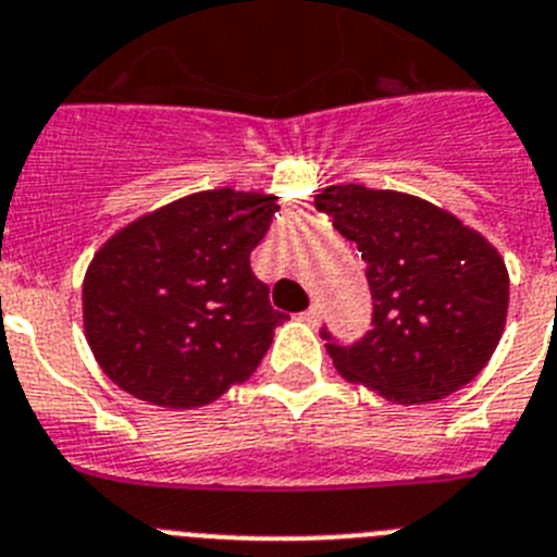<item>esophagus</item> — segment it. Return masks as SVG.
<instances>
[{"label": "esophagus", "mask_w": 557, "mask_h": 557, "mask_svg": "<svg viewBox=\"0 0 557 557\" xmlns=\"http://www.w3.org/2000/svg\"><path fill=\"white\" fill-rule=\"evenodd\" d=\"M299 319H302V322H308V324H315V322H319V308H315V305H310L308 310H302V313H299Z\"/></svg>", "instance_id": "34e87169"}]
</instances>
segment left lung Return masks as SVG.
I'll use <instances>...</instances> for the list:
<instances>
[{
  "label": "left lung",
  "instance_id": "left-lung-1",
  "mask_svg": "<svg viewBox=\"0 0 557 557\" xmlns=\"http://www.w3.org/2000/svg\"><path fill=\"white\" fill-rule=\"evenodd\" d=\"M315 210L358 244L372 330L330 358L352 383L399 405L449 397L488 363L508 313V272L483 235L419 197L330 185Z\"/></svg>",
  "mask_w": 557,
  "mask_h": 557
}]
</instances>
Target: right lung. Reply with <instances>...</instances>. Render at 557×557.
Wrapping results in <instances>:
<instances>
[{
  "instance_id": "right-lung-1",
  "label": "right lung",
  "mask_w": 557,
  "mask_h": 557,
  "mask_svg": "<svg viewBox=\"0 0 557 557\" xmlns=\"http://www.w3.org/2000/svg\"><path fill=\"white\" fill-rule=\"evenodd\" d=\"M277 210L267 194L202 191L99 249L83 283L85 338L119 388L188 410L258 369L288 319L249 267Z\"/></svg>"
}]
</instances>
